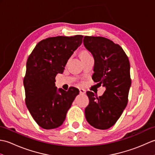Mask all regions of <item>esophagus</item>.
Wrapping results in <instances>:
<instances>
[{
    "label": "esophagus",
    "mask_w": 155,
    "mask_h": 155,
    "mask_svg": "<svg viewBox=\"0 0 155 155\" xmlns=\"http://www.w3.org/2000/svg\"><path fill=\"white\" fill-rule=\"evenodd\" d=\"M79 91H80V93L81 94H85L86 93V91H85L84 89H83V88H80L79 89Z\"/></svg>",
    "instance_id": "1"
}]
</instances>
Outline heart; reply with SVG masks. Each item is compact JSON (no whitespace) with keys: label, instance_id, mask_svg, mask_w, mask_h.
<instances>
[{"label":"heart","instance_id":"obj_1","mask_svg":"<svg viewBox=\"0 0 155 155\" xmlns=\"http://www.w3.org/2000/svg\"><path fill=\"white\" fill-rule=\"evenodd\" d=\"M88 54H90L88 53L87 51H83L81 54V57H83V56H86V55H88Z\"/></svg>","mask_w":155,"mask_h":155}]
</instances>
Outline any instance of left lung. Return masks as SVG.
Returning <instances> with one entry per match:
<instances>
[{
	"instance_id": "left-lung-1",
	"label": "left lung",
	"mask_w": 155,
	"mask_h": 155,
	"mask_svg": "<svg viewBox=\"0 0 155 155\" xmlns=\"http://www.w3.org/2000/svg\"><path fill=\"white\" fill-rule=\"evenodd\" d=\"M83 43L94 60L92 78L105 88L98 97L87 92L89 104L85 117L91 126L106 130L116 123L127 105L131 85L129 61L123 49L109 39L86 36Z\"/></svg>"
}]
</instances>
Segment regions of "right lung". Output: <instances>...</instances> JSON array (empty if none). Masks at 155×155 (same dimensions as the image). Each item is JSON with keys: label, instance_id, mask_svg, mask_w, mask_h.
Returning <instances> with one entry per match:
<instances>
[{"label": "right lung", "instance_id": "right-lung-1", "mask_svg": "<svg viewBox=\"0 0 155 155\" xmlns=\"http://www.w3.org/2000/svg\"><path fill=\"white\" fill-rule=\"evenodd\" d=\"M83 36L50 37L36 45L27 62L24 78L26 104L32 118L45 129L63 123L72 102L79 94L75 87L68 91L55 86V77L82 44Z\"/></svg>", "mask_w": 155, "mask_h": 155}]
</instances>
